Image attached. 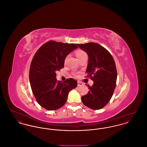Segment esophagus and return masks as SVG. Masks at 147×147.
I'll return each mask as SVG.
<instances>
[{
	"instance_id": "esophagus-1",
	"label": "esophagus",
	"mask_w": 147,
	"mask_h": 147,
	"mask_svg": "<svg viewBox=\"0 0 147 147\" xmlns=\"http://www.w3.org/2000/svg\"><path fill=\"white\" fill-rule=\"evenodd\" d=\"M83 85V83H82L81 82H79V81L78 82V86H82Z\"/></svg>"
}]
</instances>
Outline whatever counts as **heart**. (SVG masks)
Returning a JSON list of instances; mask_svg holds the SVG:
<instances>
[{
	"label": "heart",
	"instance_id": "1",
	"mask_svg": "<svg viewBox=\"0 0 147 147\" xmlns=\"http://www.w3.org/2000/svg\"><path fill=\"white\" fill-rule=\"evenodd\" d=\"M76 55L77 58H78V59H80V58H82V57L86 55V53L84 52V51L81 50V49H79V50H77V51L76 52ZM66 59H67V58H66L65 60H66Z\"/></svg>",
	"mask_w": 147,
	"mask_h": 147
}]
</instances>
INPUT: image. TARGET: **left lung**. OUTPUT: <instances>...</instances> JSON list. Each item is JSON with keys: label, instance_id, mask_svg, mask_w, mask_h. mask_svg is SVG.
<instances>
[{"label": "left lung", "instance_id": "8db88e82", "mask_svg": "<svg viewBox=\"0 0 147 147\" xmlns=\"http://www.w3.org/2000/svg\"><path fill=\"white\" fill-rule=\"evenodd\" d=\"M89 56L86 69L89 77L94 81L87 94L82 97L85 106L92 110H100L112 98L116 85L117 69L111 54L102 46L94 42L77 44Z\"/></svg>", "mask_w": 147, "mask_h": 147}]
</instances>
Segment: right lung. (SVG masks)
<instances>
[{
	"instance_id": "1",
	"label": "right lung",
	"mask_w": 147,
	"mask_h": 147,
	"mask_svg": "<svg viewBox=\"0 0 147 147\" xmlns=\"http://www.w3.org/2000/svg\"><path fill=\"white\" fill-rule=\"evenodd\" d=\"M77 48L74 43L51 40L43 44L32 58L29 71L31 89L38 104L49 111L62 107L69 92L77 86L73 78L63 83L57 81L56 73L64 67L67 56Z\"/></svg>"
}]
</instances>
